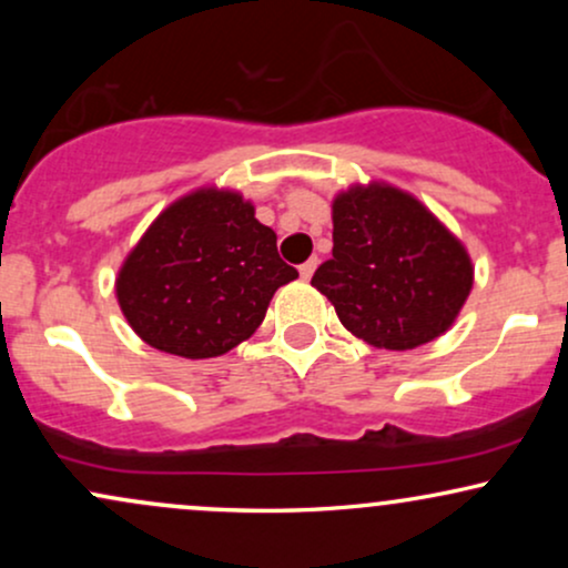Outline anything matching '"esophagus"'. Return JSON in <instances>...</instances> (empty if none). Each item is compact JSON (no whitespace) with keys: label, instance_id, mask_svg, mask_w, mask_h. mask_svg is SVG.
<instances>
[{"label":"esophagus","instance_id":"1","mask_svg":"<svg viewBox=\"0 0 568 568\" xmlns=\"http://www.w3.org/2000/svg\"><path fill=\"white\" fill-rule=\"evenodd\" d=\"M315 270H317V258L312 256V258H306L302 266H298V275H302V280H310L312 275H315Z\"/></svg>","mask_w":568,"mask_h":568}]
</instances>
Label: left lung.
<instances>
[{"mask_svg":"<svg viewBox=\"0 0 568 568\" xmlns=\"http://www.w3.org/2000/svg\"><path fill=\"white\" fill-rule=\"evenodd\" d=\"M334 256L312 285L352 336L414 349L452 328L473 291L462 240L414 194L387 181L352 184L331 202Z\"/></svg>","mask_w":568,"mask_h":568,"instance_id":"1","label":"left lung"}]
</instances>
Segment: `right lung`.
I'll use <instances>...</instances> for the list:
<instances>
[{"mask_svg":"<svg viewBox=\"0 0 568 568\" xmlns=\"http://www.w3.org/2000/svg\"><path fill=\"white\" fill-rule=\"evenodd\" d=\"M298 272L234 189L200 186L149 224L116 272V302L149 347L205 361L256 334Z\"/></svg>","mask_w":568,"mask_h":568,"instance_id":"add662e5","label":"right lung"}]
</instances>
